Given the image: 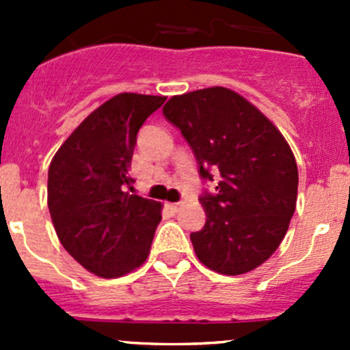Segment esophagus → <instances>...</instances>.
<instances>
[{"label":"esophagus","instance_id":"1","mask_svg":"<svg viewBox=\"0 0 350 350\" xmlns=\"http://www.w3.org/2000/svg\"><path fill=\"white\" fill-rule=\"evenodd\" d=\"M165 206H167V210H171L172 213H176V211L181 210L183 203H165Z\"/></svg>","mask_w":350,"mask_h":350}]
</instances>
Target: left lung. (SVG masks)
<instances>
[{
    "instance_id": "8db88e82",
    "label": "left lung",
    "mask_w": 350,
    "mask_h": 350,
    "mask_svg": "<svg viewBox=\"0 0 350 350\" xmlns=\"http://www.w3.org/2000/svg\"><path fill=\"white\" fill-rule=\"evenodd\" d=\"M164 116L181 130L201 179L220 174L200 198L206 221L193 232L198 259L228 276L266 262L288 232L298 196V167L283 133L235 91L215 86L172 96Z\"/></svg>"
}]
</instances>
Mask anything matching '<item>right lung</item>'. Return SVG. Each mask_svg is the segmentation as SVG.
Here are the masks:
<instances>
[{
    "mask_svg": "<svg viewBox=\"0 0 350 350\" xmlns=\"http://www.w3.org/2000/svg\"><path fill=\"white\" fill-rule=\"evenodd\" d=\"M164 96L120 93L67 137L51 162L47 203L55 234L84 269L118 278L146 262L162 204L129 193L137 133Z\"/></svg>",
    "mask_w": 350,
    "mask_h": 350,
    "instance_id": "right-lung-1",
    "label": "right lung"
}]
</instances>
